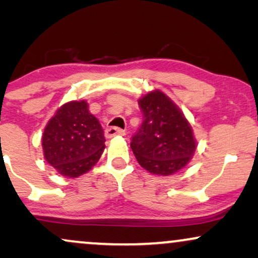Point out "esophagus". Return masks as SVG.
Listing matches in <instances>:
<instances>
[{
  "label": "esophagus",
  "mask_w": 258,
  "mask_h": 258,
  "mask_svg": "<svg viewBox=\"0 0 258 258\" xmlns=\"http://www.w3.org/2000/svg\"><path fill=\"white\" fill-rule=\"evenodd\" d=\"M124 136L125 133L124 130L119 129V128H116V126H110V128H107L105 129V137H108V139H111V137L114 136Z\"/></svg>",
  "instance_id": "34e87169"
}]
</instances>
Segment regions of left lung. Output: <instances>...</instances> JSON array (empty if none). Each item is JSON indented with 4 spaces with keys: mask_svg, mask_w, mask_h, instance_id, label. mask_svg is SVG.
<instances>
[{
    "mask_svg": "<svg viewBox=\"0 0 258 258\" xmlns=\"http://www.w3.org/2000/svg\"><path fill=\"white\" fill-rule=\"evenodd\" d=\"M143 122L133 137L132 150L142 168L154 175L169 176L191 160L197 143L192 128L177 105L161 90L139 100Z\"/></svg>",
    "mask_w": 258,
    "mask_h": 258,
    "instance_id": "8db88e82",
    "label": "left lung"
}]
</instances>
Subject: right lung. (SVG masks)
<instances>
[{
    "label": "right lung",
    "instance_id": "right-lung-1",
    "mask_svg": "<svg viewBox=\"0 0 258 258\" xmlns=\"http://www.w3.org/2000/svg\"><path fill=\"white\" fill-rule=\"evenodd\" d=\"M104 142L103 129L84 100L61 105L42 135L45 161L69 178L86 174L97 163Z\"/></svg>",
    "mask_w": 258,
    "mask_h": 258
}]
</instances>
